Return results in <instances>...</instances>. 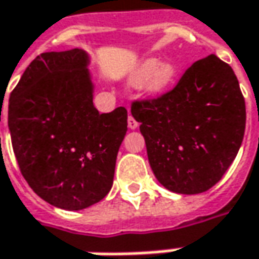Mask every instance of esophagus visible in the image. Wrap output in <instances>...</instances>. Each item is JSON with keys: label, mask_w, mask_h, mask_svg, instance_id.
Masks as SVG:
<instances>
[{"label": "esophagus", "mask_w": 259, "mask_h": 259, "mask_svg": "<svg viewBox=\"0 0 259 259\" xmlns=\"http://www.w3.org/2000/svg\"><path fill=\"white\" fill-rule=\"evenodd\" d=\"M128 126H130L131 130H135V128H138V122H137V119H135L133 115H130V117H128Z\"/></svg>", "instance_id": "esophagus-1"}]
</instances>
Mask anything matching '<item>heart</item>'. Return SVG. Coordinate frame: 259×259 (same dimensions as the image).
Returning a JSON list of instances; mask_svg holds the SVG:
<instances>
[{
    "instance_id": "heart-1",
    "label": "heart",
    "mask_w": 259,
    "mask_h": 259,
    "mask_svg": "<svg viewBox=\"0 0 259 259\" xmlns=\"http://www.w3.org/2000/svg\"><path fill=\"white\" fill-rule=\"evenodd\" d=\"M177 69L169 62L158 64L157 60L151 58L142 62L134 74L133 81L135 84H141L145 81V87L151 93H161L174 81Z\"/></svg>"
}]
</instances>
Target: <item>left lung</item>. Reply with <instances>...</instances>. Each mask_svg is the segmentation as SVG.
<instances>
[{"label":"left lung","instance_id":"left-lung-1","mask_svg":"<svg viewBox=\"0 0 259 259\" xmlns=\"http://www.w3.org/2000/svg\"><path fill=\"white\" fill-rule=\"evenodd\" d=\"M150 165L177 194L205 192L223 178L245 133V100L227 62L211 54L178 84L152 100L134 101Z\"/></svg>","mask_w":259,"mask_h":259}]
</instances>
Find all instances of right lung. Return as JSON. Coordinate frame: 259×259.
Masks as SVG:
<instances>
[{"label": "right lung", "instance_id": "right-lung-1", "mask_svg": "<svg viewBox=\"0 0 259 259\" xmlns=\"http://www.w3.org/2000/svg\"><path fill=\"white\" fill-rule=\"evenodd\" d=\"M88 54L42 53L24 71L8 104V128L21 174L38 197L68 211L111 190L126 109L100 114L93 104Z\"/></svg>", "mask_w": 259, "mask_h": 259}]
</instances>
